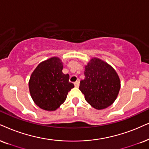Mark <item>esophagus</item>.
Returning <instances> with one entry per match:
<instances>
[{
  "instance_id": "34e87169",
  "label": "esophagus",
  "mask_w": 149,
  "mask_h": 149,
  "mask_svg": "<svg viewBox=\"0 0 149 149\" xmlns=\"http://www.w3.org/2000/svg\"><path fill=\"white\" fill-rule=\"evenodd\" d=\"M74 85L76 87H78L79 85H80V82H79V81H76V82H75Z\"/></svg>"
}]
</instances>
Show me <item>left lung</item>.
Listing matches in <instances>:
<instances>
[{
  "instance_id": "1",
  "label": "left lung",
  "mask_w": 149,
  "mask_h": 149,
  "mask_svg": "<svg viewBox=\"0 0 149 149\" xmlns=\"http://www.w3.org/2000/svg\"><path fill=\"white\" fill-rule=\"evenodd\" d=\"M84 80L79 89L86 101L97 110L111 106L118 97L120 80L116 71L98 58H92L84 67Z\"/></svg>"
}]
</instances>
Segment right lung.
Wrapping results in <instances>:
<instances>
[{
  "instance_id": "add662e5",
  "label": "right lung",
  "mask_w": 149,
  "mask_h": 149,
  "mask_svg": "<svg viewBox=\"0 0 149 149\" xmlns=\"http://www.w3.org/2000/svg\"><path fill=\"white\" fill-rule=\"evenodd\" d=\"M63 63L60 58L52 57L41 62L31 73L29 81L31 97L38 107L53 111L67 98L74 87L69 82V75L63 73Z\"/></svg>"
}]
</instances>
